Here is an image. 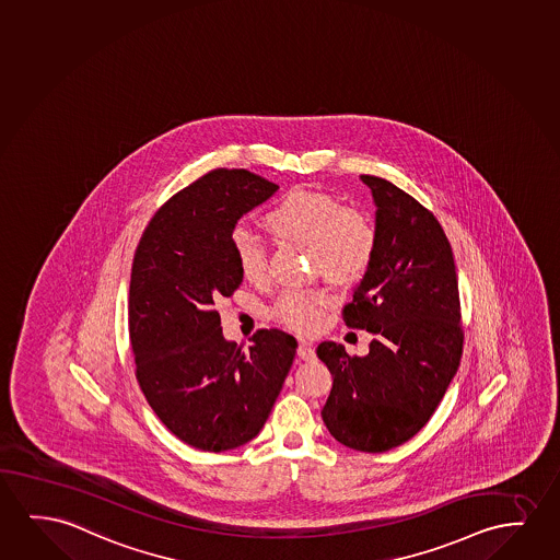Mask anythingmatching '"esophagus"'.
<instances>
[{"label": "esophagus", "instance_id": "obj_1", "mask_svg": "<svg viewBox=\"0 0 560 560\" xmlns=\"http://www.w3.org/2000/svg\"><path fill=\"white\" fill-rule=\"evenodd\" d=\"M296 354H299V358H302V360H314V358H316V350H314V347H312L310 342L302 341L301 345H299V349H296Z\"/></svg>", "mask_w": 560, "mask_h": 560}]
</instances>
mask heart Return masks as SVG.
<instances>
[{"instance_id":"b5f03b06","label":"heart","mask_w":560,"mask_h":560,"mask_svg":"<svg viewBox=\"0 0 560 560\" xmlns=\"http://www.w3.org/2000/svg\"><path fill=\"white\" fill-rule=\"evenodd\" d=\"M268 228L284 241L310 246L314 266L332 283L362 281L373 266L377 233L372 221L354 208L327 192L294 188L266 213ZM236 266L252 283L264 281L268 271V250L261 236L246 228L231 235ZM327 296L319 289L287 291L273 304L277 322L294 331H312L319 324V312Z\"/></svg>"}]
</instances>
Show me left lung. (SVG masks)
<instances>
[{"instance_id":"obj_1","label":"left lung","mask_w":560,"mask_h":560,"mask_svg":"<svg viewBox=\"0 0 560 560\" xmlns=\"http://www.w3.org/2000/svg\"><path fill=\"white\" fill-rule=\"evenodd\" d=\"M360 178L377 206V252L342 319L373 341L365 357L337 342L317 347L332 375L322 418L342 445L385 453L422 430L445 397L463 357L460 296L435 215L385 178Z\"/></svg>"}]
</instances>
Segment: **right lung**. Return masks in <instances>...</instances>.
<instances>
[{
  "instance_id": "add662e5",
  "label": "right lung",
  "mask_w": 560,
  "mask_h": 560,
  "mask_svg": "<svg viewBox=\"0 0 560 560\" xmlns=\"http://www.w3.org/2000/svg\"><path fill=\"white\" fill-rule=\"evenodd\" d=\"M276 183L246 170L206 173L171 196L138 243L129 335L140 389L163 425L198 451L258 435L296 354L292 335L259 329L252 347L225 341L218 304L243 283L231 235Z\"/></svg>"
}]
</instances>
